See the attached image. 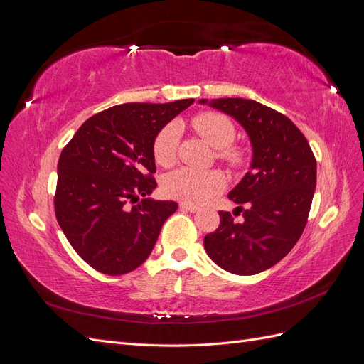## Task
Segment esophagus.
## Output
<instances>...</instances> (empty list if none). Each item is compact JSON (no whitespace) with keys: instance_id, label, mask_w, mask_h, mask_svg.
Here are the masks:
<instances>
[{"instance_id":"34e87169","label":"esophagus","mask_w":364,"mask_h":364,"mask_svg":"<svg viewBox=\"0 0 364 364\" xmlns=\"http://www.w3.org/2000/svg\"><path fill=\"white\" fill-rule=\"evenodd\" d=\"M179 208L182 209V211H188V213H197L199 211V208H197L196 205H193V203H181L179 205Z\"/></svg>"}]
</instances>
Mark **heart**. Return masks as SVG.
I'll use <instances>...</instances> for the list:
<instances>
[{
    "label": "heart",
    "mask_w": 364,
    "mask_h": 364,
    "mask_svg": "<svg viewBox=\"0 0 364 364\" xmlns=\"http://www.w3.org/2000/svg\"><path fill=\"white\" fill-rule=\"evenodd\" d=\"M193 127L214 149L218 156L230 165H237L243 159V153L230 146L235 138V129L225 115L205 112L193 118ZM179 141V126L168 123L164 126L153 142V155L162 167H168L176 159ZM225 178L218 171H197L182 167L168 173L164 179V191L173 199L190 203H203L223 188Z\"/></svg>",
    "instance_id": "heart-1"
}]
</instances>
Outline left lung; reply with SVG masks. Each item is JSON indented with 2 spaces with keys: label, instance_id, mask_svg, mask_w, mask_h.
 I'll return each instance as SVG.
<instances>
[{
  "label": "left lung",
  "instance_id": "1",
  "mask_svg": "<svg viewBox=\"0 0 364 364\" xmlns=\"http://www.w3.org/2000/svg\"><path fill=\"white\" fill-rule=\"evenodd\" d=\"M199 103L238 121L252 146L250 170L228 194L245 222L220 211L218 228L203 240L205 250L226 272L261 273L287 255L304 232L316 190V158L293 121L272 107L246 98Z\"/></svg>",
  "mask_w": 364,
  "mask_h": 364
}]
</instances>
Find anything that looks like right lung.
Wrapping results in <instances>:
<instances>
[{
  "instance_id": "add662e5",
  "label": "right lung",
  "mask_w": 364,
  "mask_h": 364,
  "mask_svg": "<svg viewBox=\"0 0 364 364\" xmlns=\"http://www.w3.org/2000/svg\"><path fill=\"white\" fill-rule=\"evenodd\" d=\"M193 103L109 107L87 118L62 150L54 211L73 249L95 270L117 277L139 267L178 209L176 202L139 196L156 188L159 130Z\"/></svg>"
}]
</instances>
